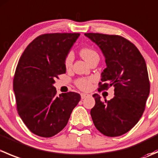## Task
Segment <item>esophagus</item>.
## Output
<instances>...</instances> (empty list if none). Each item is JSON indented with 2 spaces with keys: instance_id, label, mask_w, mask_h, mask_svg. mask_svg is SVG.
<instances>
[{
  "instance_id": "34e87169",
  "label": "esophagus",
  "mask_w": 158,
  "mask_h": 158,
  "mask_svg": "<svg viewBox=\"0 0 158 158\" xmlns=\"http://www.w3.org/2000/svg\"><path fill=\"white\" fill-rule=\"evenodd\" d=\"M86 96H88V95H87V94L81 93V98H82V99H84L85 98H86Z\"/></svg>"
}]
</instances>
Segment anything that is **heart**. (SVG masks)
I'll return each mask as SVG.
<instances>
[{"mask_svg": "<svg viewBox=\"0 0 158 158\" xmlns=\"http://www.w3.org/2000/svg\"><path fill=\"white\" fill-rule=\"evenodd\" d=\"M79 53H80L81 56L85 60V61H86L88 63L92 59L95 58V56H98L96 51L92 48H90V47H83L82 49H81ZM73 52H69L68 55L66 56L64 61V65L66 69H68L71 67L72 64H73ZM93 81V78H88V79H86V78H81V79H79L76 81V85L78 86V88L82 89V90L88 91L92 88V83Z\"/></svg>", "mask_w": 158, "mask_h": 158, "instance_id": "1", "label": "heart"}]
</instances>
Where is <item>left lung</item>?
<instances>
[{
	"mask_svg": "<svg viewBox=\"0 0 158 158\" xmlns=\"http://www.w3.org/2000/svg\"><path fill=\"white\" fill-rule=\"evenodd\" d=\"M95 43L106 59L99 90L114 88V96L102 101L94 94L95 105L90 114L95 128L109 137L127 133L142 116L150 93L145 60L132 43L118 35L85 33Z\"/></svg>",
	"mask_w": 158,
	"mask_h": 158,
	"instance_id": "1",
	"label": "left lung"
}]
</instances>
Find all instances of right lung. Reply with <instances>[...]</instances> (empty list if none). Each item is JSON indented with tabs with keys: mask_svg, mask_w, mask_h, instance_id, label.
Segmentation results:
<instances>
[{
	"mask_svg": "<svg viewBox=\"0 0 158 158\" xmlns=\"http://www.w3.org/2000/svg\"><path fill=\"white\" fill-rule=\"evenodd\" d=\"M79 35H40L19 60L13 85L17 111L28 129L38 136L50 138L61 131L80 101L76 92L57 96L53 86L56 78L66 73L65 59Z\"/></svg>",
	"mask_w": 158,
	"mask_h": 158,
	"instance_id": "add662e5",
	"label": "right lung"
}]
</instances>
